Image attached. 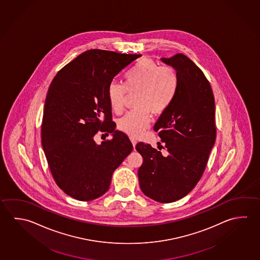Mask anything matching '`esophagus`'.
<instances>
[{
	"instance_id": "1",
	"label": "esophagus",
	"mask_w": 260,
	"mask_h": 260,
	"mask_svg": "<svg viewBox=\"0 0 260 260\" xmlns=\"http://www.w3.org/2000/svg\"><path fill=\"white\" fill-rule=\"evenodd\" d=\"M131 141H132V145H133V148L135 149V146L137 144V141L135 139H133V138H131Z\"/></svg>"
}]
</instances>
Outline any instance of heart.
<instances>
[{
    "mask_svg": "<svg viewBox=\"0 0 260 260\" xmlns=\"http://www.w3.org/2000/svg\"><path fill=\"white\" fill-rule=\"evenodd\" d=\"M126 87L113 81L108 87L110 108L120 113L127 94L139 93L136 109L119 119L118 128L128 136H141L150 124V114L159 116L168 109L177 89L176 70L170 67H159L150 58H142L125 77Z\"/></svg>",
    "mask_w": 260,
    "mask_h": 260,
    "instance_id": "b5f03b06",
    "label": "heart"
}]
</instances>
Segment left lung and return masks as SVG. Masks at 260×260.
<instances>
[{"label": "left lung", "mask_w": 260, "mask_h": 260, "mask_svg": "<svg viewBox=\"0 0 260 260\" xmlns=\"http://www.w3.org/2000/svg\"><path fill=\"white\" fill-rule=\"evenodd\" d=\"M160 61L175 69L178 76L173 101L153 128L167 152L161 154L142 142L136 150L143 158L138 171L141 191L165 204L184 197L199 182L215 142L216 128L214 95L203 71L182 54Z\"/></svg>", "instance_id": "1"}]
</instances>
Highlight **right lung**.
<instances>
[{
	"instance_id": "right-lung-1",
	"label": "right lung",
	"mask_w": 260,
	"mask_h": 260,
	"mask_svg": "<svg viewBox=\"0 0 260 260\" xmlns=\"http://www.w3.org/2000/svg\"><path fill=\"white\" fill-rule=\"evenodd\" d=\"M91 49L56 74L46 95L42 146L56 184L79 201H91L110 188L111 177L133 146L116 131L108 100L113 78L141 57ZM100 129L113 140L98 145ZM109 135V134H108Z\"/></svg>"
}]
</instances>
